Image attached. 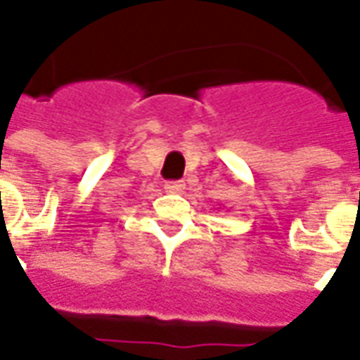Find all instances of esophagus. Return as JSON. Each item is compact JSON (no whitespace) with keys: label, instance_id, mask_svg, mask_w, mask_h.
I'll list each match as a JSON object with an SVG mask.
<instances>
[{"label":"esophagus","instance_id":"34e87169","mask_svg":"<svg viewBox=\"0 0 360 360\" xmlns=\"http://www.w3.org/2000/svg\"><path fill=\"white\" fill-rule=\"evenodd\" d=\"M183 188H185V183H183V181H169V183H165V191H167V193H173V195L183 193Z\"/></svg>","mask_w":360,"mask_h":360}]
</instances>
